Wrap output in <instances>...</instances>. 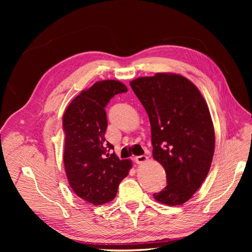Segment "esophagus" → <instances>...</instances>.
Returning a JSON list of instances; mask_svg holds the SVG:
<instances>
[{
    "label": "esophagus",
    "mask_w": 252,
    "mask_h": 252,
    "mask_svg": "<svg viewBox=\"0 0 252 252\" xmlns=\"http://www.w3.org/2000/svg\"><path fill=\"white\" fill-rule=\"evenodd\" d=\"M134 162L136 163V164H142V163H144V162H146L147 159H148V157L147 156H145V155H142V156H138V157H134Z\"/></svg>",
    "instance_id": "34e87169"
}]
</instances>
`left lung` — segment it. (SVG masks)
Listing matches in <instances>:
<instances>
[{"mask_svg":"<svg viewBox=\"0 0 252 252\" xmlns=\"http://www.w3.org/2000/svg\"><path fill=\"white\" fill-rule=\"evenodd\" d=\"M151 126L152 156L166 171V187L155 199L165 205L187 202L207 177L215 152L208 106L193 84L173 73L130 82Z\"/></svg>","mask_w":252,"mask_h":252,"instance_id":"8db88e82","label":"left lung"}]
</instances>
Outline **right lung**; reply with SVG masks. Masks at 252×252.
Segmentation results:
<instances>
[{"mask_svg":"<svg viewBox=\"0 0 252 252\" xmlns=\"http://www.w3.org/2000/svg\"><path fill=\"white\" fill-rule=\"evenodd\" d=\"M124 93L127 88L119 81L96 82L74 97L63 116L68 182L75 194L94 205L113 200L131 168V161L109 154L113 146L105 139V107L110 98Z\"/></svg>","mask_w":252,"mask_h":252,"instance_id":"right-lung-1","label":"right lung"}]
</instances>
